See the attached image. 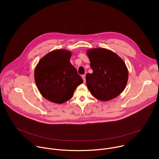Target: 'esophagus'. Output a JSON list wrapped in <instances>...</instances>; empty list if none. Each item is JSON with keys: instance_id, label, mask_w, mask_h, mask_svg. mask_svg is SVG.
Masks as SVG:
<instances>
[{"instance_id": "1", "label": "esophagus", "mask_w": 159, "mask_h": 159, "mask_svg": "<svg viewBox=\"0 0 159 159\" xmlns=\"http://www.w3.org/2000/svg\"><path fill=\"white\" fill-rule=\"evenodd\" d=\"M82 79H83V80H84V83L85 82V75H82Z\"/></svg>"}]
</instances>
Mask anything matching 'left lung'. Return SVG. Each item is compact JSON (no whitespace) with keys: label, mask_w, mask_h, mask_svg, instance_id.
<instances>
[{"label":"left lung","mask_w":159,"mask_h":159,"mask_svg":"<svg viewBox=\"0 0 159 159\" xmlns=\"http://www.w3.org/2000/svg\"><path fill=\"white\" fill-rule=\"evenodd\" d=\"M93 74H87L88 89L99 100L107 101L120 95L126 87L128 72L123 60L116 53L104 48L87 52Z\"/></svg>","instance_id":"1"}]
</instances>
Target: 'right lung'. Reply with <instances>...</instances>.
I'll return each mask as SVG.
<instances>
[{
	"label": "right lung",
	"instance_id": "right-lung-1",
	"mask_svg": "<svg viewBox=\"0 0 159 159\" xmlns=\"http://www.w3.org/2000/svg\"><path fill=\"white\" fill-rule=\"evenodd\" d=\"M71 52L53 51L43 57L34 71V79L41 94L48 101L61 104L72 98L77 87L83 83L70 62Z\"/></svg>",
	"mask_w": 159,
	"mask_h": 159
}]
</instances>
